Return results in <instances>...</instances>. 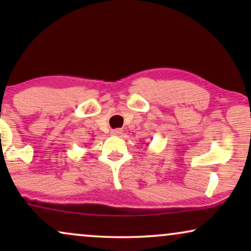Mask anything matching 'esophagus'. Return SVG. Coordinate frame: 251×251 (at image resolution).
<instances>
[{"label":"esophagus","instance_id":"34e87169","mask_svg":"<svg viewBox=\"0 0 251 251\" xmlns=\"http://www.w3.org/2000/svg\"><path fill=\"white\" fill-rule=\"evenodd\" d=\"M121 133H122V130H120V129L112 130V135H114V136H120Z\"/></svg>","mask_w":251,"mask_h":251}]
</instances>
